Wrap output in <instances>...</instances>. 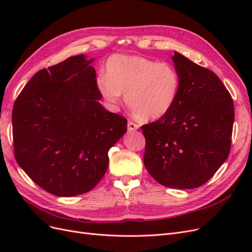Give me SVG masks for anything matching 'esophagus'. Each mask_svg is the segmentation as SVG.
Instances as JSON below:
<instances>
[{
  "label": "esophagus",
  "mask_w": 252,
  "mask_h": 252,
  "mask_svg": "<svg viewBox=\"0 0 252 252\" xmlns=\"http://www.w3.org/2000/svg\"><path fill=\"white\" fill-rule=\"evenodd\" d=\"M127 127H128V130L129 131H134V130H136V129H139V125L133 123V122H130V121L128 122Z\"/></svg>",
  "instance_id": "1"
}]
</instances>
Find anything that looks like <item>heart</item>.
Returning a JSON list of instances; mask_svg holds the SVG:
<instances>
[{
  "label": "heart",
  "mask_w": 252,
  "mask_h": 252,
  "mask_svg": "<svg viewBox=\"0 0 252 252\" xmlns=\"http://www.w3.org/2000/svg\"><path fill=\"white\" fill-rule=\"evenodd\" d=\"M107 74L96 77L98 94L111 107L125 102L136 119L158 120L177 102L181 78L175 67L139 56H112L106 65Z\"/></svg>",
  "instance_id": "1"
}]
</instances>
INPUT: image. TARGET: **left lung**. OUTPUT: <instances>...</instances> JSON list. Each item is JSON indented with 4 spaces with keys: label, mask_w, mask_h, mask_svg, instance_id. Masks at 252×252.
Listing matches in <instances>:
<instances>
[{
    "label": "left lung",
    "mask_w": 252,
    "mask_h": 252,
    "mask_svg": "<svg viewBox=\"0 0 252 252\" xmlns=\"http://www.w3.org/2000/svg\"><path fill=\"white\" fill-rule=\"evenodd\" d=\"M181 78L177 102L166 116L142 126L144 165L159 184L192 189L205 184L230 151L234 107L218 75L181 53L172 56Z\"/></svg>",
    "instance_id": "obj_1"
}]
</instances>
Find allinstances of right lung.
<instances>
[{"label": "right lung", "instance_id": "obj_1", "mask_svg": "<svg viewBox=\"0 0 252 252\" xmlns=\"http://www.w3.org/2000/svg\"><path fill=\"white\" fill-rule=\"evenodd\" d=\"M85 55L36 72L12 110L14 157L35 184L58 196L94 189L127 120L98 102L95 69Z\"/></svg>", "mask_w": 252, "mask_h": 252}]
</instances>
